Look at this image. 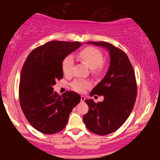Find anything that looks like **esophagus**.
I'll use <instances>...</instances> for the list:
<instances>
[{"label": "esophagus", "instance_id": "1", "mask_svg": "<svg viewBox=\"0 0 160 160\" xmlns=\"http://www.w3.org/2000/svg\"><path fill=\"white\" fill-rule=\"evenodd\" d=\"M85 97H84V96H81L80 97V101L81 102H83L84 101H85Z\"/></svg>", "mask_w": 160, "mask_h": 160}]
</instances>
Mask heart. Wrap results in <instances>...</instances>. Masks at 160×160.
<instances>
[{"mask_svg": "<svg viewBox=\"0 0 160 160\" xmlns=\"http://www.w3.org/2000/svg\"><path fill=\"white\" fill-rule=\"evenodd\" d=\"M78 58L85 63L94 73L101 72L104 67V56L99 49L94 47H87L80 51ZM74 65L73 58L71 55L66 56L62 62V70L64 75H70L72 72ZM71 85L75 90L82 92L90 85V83L87 80H75Z\"/></svg>", "mask_w": 160, "mask_h": 160, "instance_id": "obj_1", "label": "heart"}]
</instances>
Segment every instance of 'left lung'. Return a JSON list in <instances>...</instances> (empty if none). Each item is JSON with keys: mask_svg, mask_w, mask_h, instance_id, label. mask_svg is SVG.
I'll return each instance as SVG.
<instances>
[{"mask_svg": "<svg viewBox=\"0 0 160 160\" xmlns=\"http://www.w3.org/2000/svg\"><path fill=\"white\" fill-rule=\"evenodd\" d=\"M109 52L110 64L104 78L94 87L90 96H104L102 102L86 99L89 107L83 121L89 131L105 135L116 131L125 123L133 109L137 96L135 72L122 50L105 42H89Z\"/></svg>", "mask_w": 160, "mask_h": 160, "instance_id": "8db88e82", "label": "left lung"}]
</instances>
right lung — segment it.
Segmentation results:
<instances>
[{
    "label": "right lung",
    "instance_id": "obj_1",
    "mask_svg": "<svg viewBox=\"0 0 160 160\" xmlns=\"http://www.w3.org/2000/svg\"><path fill=\"white\" fill-rule=\"evenodd\" d=\"M82 45L80 42L52 41L29 54L21 71L19 97L22 110L29 123L44 134L61 131L80 96L67 91L53 92L56 80L63 78L62 62Z\"/></svg>",
    "mask_w": 160,
    "mask_h": 160
}]
</instances>
